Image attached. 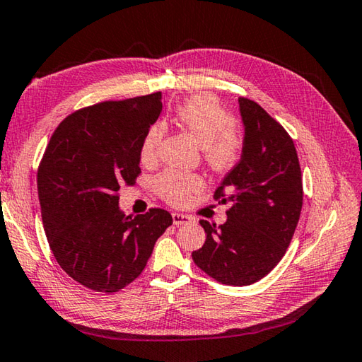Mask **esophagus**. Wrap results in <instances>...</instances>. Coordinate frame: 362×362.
<instances>
[{
    "mask_svg": "<svg viewBox=\"0 0 362 362\" xmlns=\"http://www.w3.org/2000/svg\"><path fill=\"white\" fill-rule=\"evenodd\" d=\"M173 223L176 225V226H180V225H187L189 222H190V216H187V214H181V212H173Z\"/></svg>",
    "mask_w": 362,
    "mask_h": 362,
    "instance_id": "34e87169",
    "label": "esophagus"
}]
</instances>
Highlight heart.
<instances>
[{
  "instance_id": "b5f03b06",
  "label": "heart",
  "mask_w": 362,
  "mask_h": 362,
  "mask_svg": "<svg viewBox=\"0 0 362 362\" xmlns=\"http://www.w3.org/2000/svg\"><path fill=\"white\" fill-rule=\"evenodd\" d=\"M175 119L180 127L203 146V156L216 170L231 168L240 159L243 137L239 128L233 123L228 109L214 95H195L176 109ZM164 136V124L154 123L146 132L140 145V159L153 162L158 156V145ZM203 187L202 176L181 170L162 172L154 180L158 195L170 204L181 206L190 200L194 192Z\"/></svg>"
}]
</instances>
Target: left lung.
<instances>
[{"label":"left lung","instance_id":"8db88e82","mask_svg":"<svg viewBox=\"0 0 362 362\" xmlns=\"http://www.w3.org/2000/svg\"><path fill=\"white\" fill-rule=\"evenodd\" d=\"M245 137L242 158L214 200L231 203L226 222L200 220L206 242L192 259L228 286L259 281L281 261L297 228L303 184L292 137L256 101L239 98Z\"/></svg>","mask_w":362,"mask_h":362}]
</instances>
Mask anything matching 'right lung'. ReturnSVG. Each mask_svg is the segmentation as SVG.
I'll use <instances>...</instances> for the list:
<instances>
[{
  "mask_svg": "<svg viewBox=\"0 0 362 362\" xmlns=\"http://www.w3.org/2000/svg\"><path fill=\"white\" fill-rule=\"evenodd\" d=\"M162 93L105 101L70 114L51 136L37 172L43 230L57 264L88 289L112 293L142 274L173 223L153 208L124 216L119 190L140 175V145Z\"/></svg>",
  "mask_w": 362,
  "mask_h": 362,
  "instance_id": "obj_1",
  "label": "right lung"
}]
</instances>
